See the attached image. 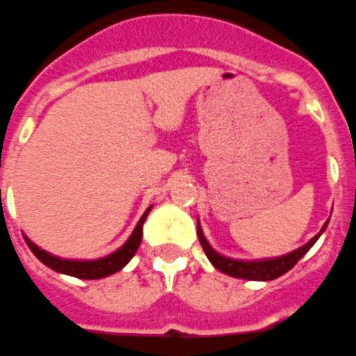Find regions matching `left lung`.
Segmentation results:
<instances>
[{
  "label": "left lung",
  "instance_id": "left-lung-1",
  "mask_svg": "<svg viewBox=\"0 0 356 356\" xmlns=\"http://www.w3.org/2000/svg\"><path fill=\"white\" fill-rule=\"evenodd\" d=\"M329 224V222H327ZM327 224L321 227V232L317 233L316 237H312L305 246H300L297 250L284 254L278 257H265V259H233V257L222 256L218 252L214 250L213 246L209 244V241L203 235V229L197 220V237L203 246L205 256L209 257V261L213 263L214 267L218 268L220 273L233 278H244V280H259V282H268L275 280L278 276L286 275L287 270H291L300 257L305 256L306 252L310 250L312 246L316 244V241L321 237V233L327 229Z\"/></svg>",
  "mask_w": 356,
  "mask_h": 356
}]
</instances>
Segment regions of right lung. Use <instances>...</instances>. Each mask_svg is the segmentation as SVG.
<instances>
[{
  "mask_svg": "<svg viewBox=\"0 0 356 356\" xmlns=\"http://www.w3.org/2000/svg\"><path fill=\"white\" fill-rule=\"evenodd\" d=\"M153 209V205L143 213V216L140 218V222L136 224L134 232L129 237V241L118 248L115 252H112L110 256L99 257V259H65V257H58L50 254V252L42 250L37 244L31 243L29 238L26 237V243L29 246V250L33 252L35 256L39 257L40 261L44 263L46 267H50L51 270L56 273H61V275L74 276V278H81V280H99V278H106V276L118 273L127 265V263L134 257L136 250L140 248V243H142L143 235V222L147 218L149 211Z\"/></svg>",
  "mask_w": 356,
  "mask_h": 356,
  "instance_id": "add662e5",
  "label": "right lung"
}]
</instances>
